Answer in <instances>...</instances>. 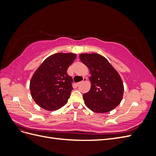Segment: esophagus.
Instances as JSON below:
<instances>
[{
    "label": "esophagus",
    "mask_w": 156,
    "mask_h": 156,
    "mask_svg": "<svg viewBox=\"0 0 156 156\" xmlns=\"http://www.w3.org/2000/svg\"><path fill=\"white\" fill-rule=\"evenodd\" d=\"M87 81V79L86 77H83V81L78 83H77V85H79V84H81V83H83V82H86Z\"/></svg>",
    "instance_id": "1"
}]
</instances>
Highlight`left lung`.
I'll use <instances>...</instances> for the list:
<instances>
[{
  "instance_id": "obj_1",
  "label": "left lung",
  "mask_w": 156,
  "mask_h": 156,
  "mask_svg": "<svg viewBox=\"0 0 156 156\" xmlns=\"http://www.w3.org/2000/svg\"><path fill=\"white\" fill-rule=\"evenodd\" d=\"M80 60L89 68L91 88L83 94L86 106L91 111L103 113L114 109L120 104L124 94V85L120 75L103 56L83 53Z\"/></svg>"
}]
</instances>
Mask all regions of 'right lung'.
<instances>
[{"label": "right lung", "instance_id": "add662e5", "mask_svg": "<svg viewBox=\"0 0 156 156\" xmlns=\"http://www.w3.org/2000/svg\"><path fill=\"white\" fill-rule=\"evenodd\" d=\"M75 58L73 53H55L36 69L30 80V90L33 100L40 107L57 110L68 102L73 90V79L67 70Z\"/></svg>", "mask_w": 156, "mask_h": 156}]
</instances>
